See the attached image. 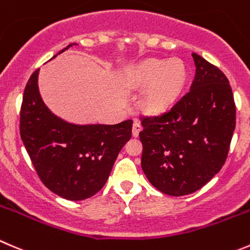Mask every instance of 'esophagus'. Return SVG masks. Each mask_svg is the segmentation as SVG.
Instances as JSON below:
<instances>
[{
	"label": "esophagus",
	"mask_w": 250,
	"mask_h": 250,
	"mask_svg": "<svg viewBox=\"0 0 250 250\" xmlns=\"http://www.w3.org/2000/svg\"><path fill=\"white\" fill-rule=\"evenodd\" d=\"M140 130H142V125H140V123L138 122L137 120H135L134 123H133V129H132L133 137H138V135H139Z\"/></svg>",
	"instance_id": "1"
}]
</instances>
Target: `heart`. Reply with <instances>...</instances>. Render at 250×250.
<instances>
[{"label": "heart", "instance_id": "1", "mask_svg": "<svg viewBox=\"0 0 250 250\" xmlns=\"http://www.w3.org/2000/svg\"><path fill=\"white\" fill-rule=\"evenodd\" d=\"M186 67L181 61L150 58L135 67L128 83L134 89H149L143 99V107L150 113H161L174 103L186 82Z\"/></svg>", "mask_w": 250, "mask_h": 250}]
</instances>
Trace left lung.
<instances>
[{
	"mask_svg": "<svg viewBox=\"0 0 250 250\" xmlns=\"http://www.w3.org/2000/svg\"><path fill=\"white\" fill-rule=\"evenodd\" d=\"M190 90L168 111L142 117V168L167 195L197 192L224 166L236 127V104L224 72L192 53Z\"/></svg>",
	"mask_w": 250,
	"mask_h": 250,
	"instance_id": "obj_1",
	"label": "left lung"
}]
</instances>
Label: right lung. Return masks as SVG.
<instances>
[{
	"label": "right lung",
	"mask_w": 250,
	"mask_h": 250,
	"mask_svg": "<svg viewBox=\"0 0 250 250\" xmlns=\"http://www.w3.org/2000/svg\"><path fill=\"white\" fill-rule=\"evenodd\" d=\"M38 74L36 69L24 89L19 125L24 146L39 178L51 192L76 202L88 199L105 186L118 152L132 137L133 121L67 123L42 103Z\"/></svg>",
	"instance_id": "obj_1"
}]
</instances>
